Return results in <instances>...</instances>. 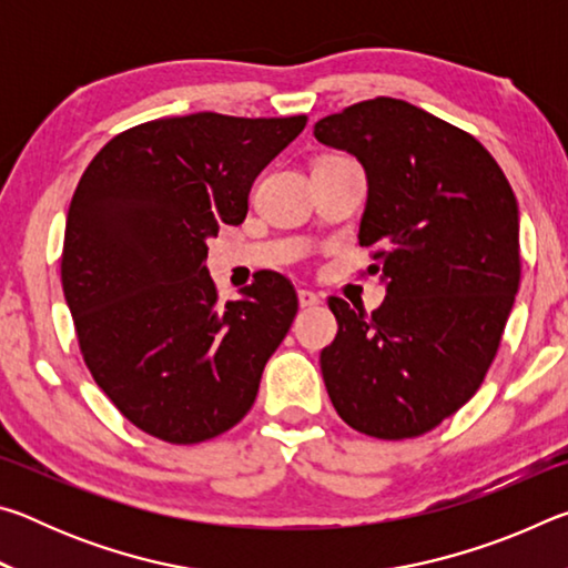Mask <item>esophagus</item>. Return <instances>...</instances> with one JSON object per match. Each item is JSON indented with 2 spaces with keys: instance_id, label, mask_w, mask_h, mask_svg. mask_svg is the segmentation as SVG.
Instances as JSON below:
<instances>
[{
  "instance_id": "esophagus-1",
  "label": "esophagus",
  "mask_w": 568,
  "mask_h": 568,
  "mask_svg": "<svg viewBox=\"0 0 568 568\" xmlns=\"http://www.w3.org/2000/svg\"><path fill=\"white\" fill-rule=\"evenodd\" d=\"M297 303H301V307H315L321 305V297L313 291H297Z\"/></svg>"
}]
</instances>
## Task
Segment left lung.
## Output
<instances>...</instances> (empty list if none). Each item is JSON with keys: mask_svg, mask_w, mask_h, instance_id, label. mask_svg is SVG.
Listing matches in <instances>:
<instances>
[{"mask_svg": "<svg viewBox=\"0 0 568 568\" xmlns=\"http://www.w3.org/2000/svg\"><path fill=\"white\" fill-rule=\"evenodd\" d=\"M313 132L365 168L358 240L386 283L371 315L328 297L325 388L358 434L423 436L470 400L501 345L521 281L516 195L474 134L403 100L351 104Z\"/></svg>", "mask_w": 568, "mask_h": 568, "instance_id": "obj_1", "label": "left lung"}]
</instances>
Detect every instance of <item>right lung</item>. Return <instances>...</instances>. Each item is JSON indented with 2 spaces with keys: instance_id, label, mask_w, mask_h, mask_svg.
Listing matches in <instances>:
<instances>
[{
  "instance_id": "obj_1",
  "label": "right lung",
  "mask_w": 568,
  "mask_h": 568,
  "mask_svg": "<svg viewBox=\"0 0 568 568\" xmlns=\"http://www.w3.org/2000/svg\"><path fill=\"white\" fill-rule=\"evenodd\" d=\"M307 118L195 112L130 128L84 170L62 291L92 378L132 426L178 446L225 434L291 331L295 287L261 273L220 303L207 237L240 225L255 178Z\"/></svg>"
}]
</instances>
